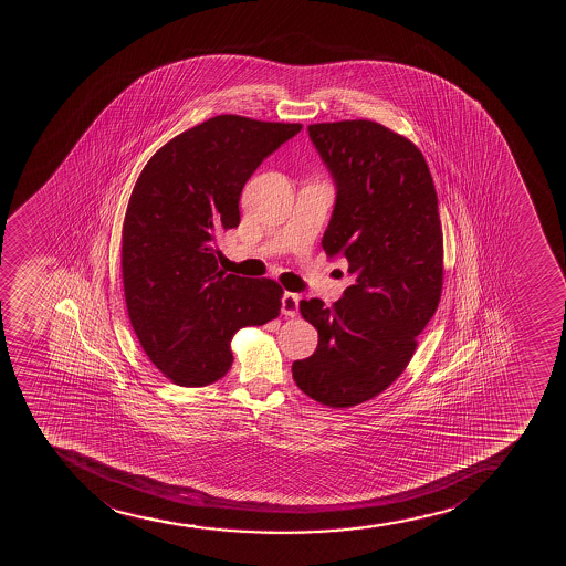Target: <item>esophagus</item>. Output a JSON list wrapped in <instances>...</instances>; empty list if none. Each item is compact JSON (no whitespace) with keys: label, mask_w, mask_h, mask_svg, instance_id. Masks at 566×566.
I'll use <instances>...</instances> for the list:
<instances>
[{"label":"esophagus","mask_w":566,"mask_h":566,"mask_svg":"<svg viewBox=\"0 0 566 566\" xmlns=\"http://www.w3.org/2000/svg\"><path fill=\"white\" fill-rule=\"evenodd\" d=\"M298 294L285 293L281 298V310L285 313L286 317H294L298 313Z\"/></svg>","instance_id":"1"}]
</instances>
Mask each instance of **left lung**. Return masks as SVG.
Returning a JSON list of instances; mask_svg holds the SVG:
<instances>
[{
    "mask_svg": "<svg viewBox=\"0 0 566 566\" xmlns=\"http://www.w3.org/2000/svg\"><path fill=\"white\" fill-rule=\"evenodd\" d=\"M307 134L336 185L321 243L331 259H347L355 281L332 307L300 300L318 344L312 357L293 363V377L313 400L352 408L402 374L438 307V196L421 150L381 124H312Z\"/></svg>",
    "mask_w": 566,
    "mask_h": 566,
    "instance_id": "obj_1",
    "label": "left lung"
}]
</instances>
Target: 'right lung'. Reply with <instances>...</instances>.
Listing matches in <instances>:
<instances>
[{"mask_svg":"<svg viewBox=\"0 0 566 566\" xmlns=\"http://www.w3.org/2000/svg\"><path fill=\"white\" fill-rule=\"evenodd\" d=\"M300 130L209 118L164 145L137 179L124 217V298L144 352L174 384H214L234 363L235 331L280 315L283 289L219 270L214 238L240 224L249 177Z\"/></svg>","mask_w":566,"mask_h":566,"instance_id":"1","label":"right lung"}]
</instances>
